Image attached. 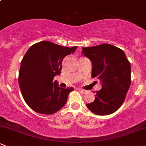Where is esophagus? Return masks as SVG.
Instances as JSON below:
<instances>
[{"label":"esophagus","instance_id":"obj_1","mask_svg":"<svg viewBox=\"0 0 146 146\" xmlns=\"http://www.w3.org/2000/svg\"><path fill=\"white\" fill-rule=\"evenodd\" d=\"M79 91L81 92V93L82 94H85V93H86V92H88V90H84V89H81V88H80L79 89Z\"/></svg>","mask_w":146,"mask_h":146}]
</instances>
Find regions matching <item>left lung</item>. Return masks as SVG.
<instances>
[{"label":"left lung","mask_w":146,"mask_h":146,"mask_svg":"<svg viewBox=\"0 0 146 146\" xmlns=\"http://www.w3.org/2000/svg\"><path fill=\"white\" fill-rule=\"evenodd\" d=\"M82 54L92 63V78L100 80L102 89L95 92V101L86 104L96 115H109L123 104L131 84V65L120 48L103 44L82 47Z\"/></svg>","instance_id":"1"}]
</instances>
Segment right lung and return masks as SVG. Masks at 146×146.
<instances>
[{
  "label": "right lung",
  "mask_w": 146,
  "mask_h": 146,
  "mask_svg": "<svg viewBox=\"0 0 146 146\" xmlns=\"http://www.w3.org/2000/svg\"><path fill=\"white\" fill-rule=\"evenodd\" d=\"M76 48L42 41L29 48L21 60L18 80L23 98L31 109L50 115L65 106L74 88H62L53 80L60 75L64 58L73 54Z\"/></svg>",
  "instance_id": "right-lung-1"
}]
</instances>
